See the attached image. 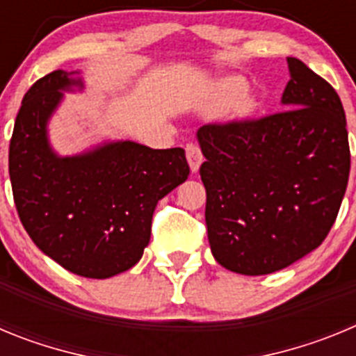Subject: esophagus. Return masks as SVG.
<instances>
[{
  "label": "esophagus",
  "instance_id": "obj_1",
  "mask_svg": "<svg viewBox=\"0 0 356 356\" xmlns=\"http://www.w3.org/2000/svg\"><path fill=\"white\" fill-rule=\"evenodd\" d=\"M185 153H187V162L188 165H191V171L197 172L201 162H203V155H201L200 146H197V144H187Z\"/></svg>",
  "mask_w": 356,
  "mask_h": 356
}]
</instances>
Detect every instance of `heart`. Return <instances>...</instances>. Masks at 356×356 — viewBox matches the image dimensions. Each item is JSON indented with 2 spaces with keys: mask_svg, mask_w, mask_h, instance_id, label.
<instances>
[{
  "mask_svg": "<svg viewBox=\"0 0 356 356\" xmlns=\"http://www.w3.org/2000/svg\"><path fill=\"white\" fill-rule=\"evenodd\" d=\"M229 108L234 118H248L257 108V97L248 92V81L242 76H225L213 85L210 94V110Z\"/></svg>",
  "mask_w": 356,
  "mask_h": 356,
  "instance_id": "heart-1",
  "label": "heart"
}]
</instances>
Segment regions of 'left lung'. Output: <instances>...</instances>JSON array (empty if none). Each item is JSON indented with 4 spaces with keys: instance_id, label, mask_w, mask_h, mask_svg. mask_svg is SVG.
Returning <instances> with one entry per match:
<instances>
[{
    "instance_id": "left-lung-1",
    "label": "left lung",
    "mask_w": 356,
    "mask_h": 356,
    "mask_svg": "<svg viewBox=\"0 0 356 356\" xmlns=\"http://www.w3.org/2000/svg\"><path fill=\"white\" fill-rule=\"evenodd\" d=\"M287 110L196 134L210 250L238 275H271L319 248L348 187L341 97L301 60L287 56Z\"/></svg>"
}]
</instances>
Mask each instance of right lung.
Returning a JSON list of instances; mask_svg holds the SVG:
<instances>
[{"label": "right lung", "instance_id": "1", "mask_svg": "<svg viewBox=\"0 0 356 356\" xmlns=\"http://www.w3.org/2000/svg\"><path fill=\"white\" fill-rule=\"evenodd\" d=\"M83 90L80 71H53L31 85L15 118L8 172L15 209L35 246L64 269L105 280L143 259L163 196L184 184L181 147L108 140L62 156L48 122L64 92Z\"/></svg>", "mask_w": 356, "mask_h": 356}]
</instances>
